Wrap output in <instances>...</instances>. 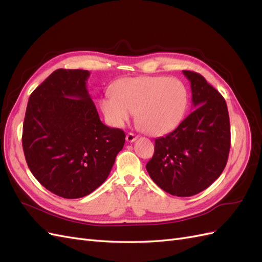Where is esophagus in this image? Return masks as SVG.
Here are the masks:
<instances>
[{
	"mask_svg": "<svg viewBox=\"0 0 262 262\" xmlns=\"http://www.w3.org/2000/svg\"><path fill=\"white\" fill-rule=\"evenodd\" d=\"M125 140H126V142H130V143H131V142H134V141L137 140V136H136V134H134V133H131V132H130V133L126 134Z\"/></svg>",
	"mask_w": 262,
	"mask_h": 262,
	"instance_id": "esophagus-1",
	"label": "esophagus"
}]
</instances>
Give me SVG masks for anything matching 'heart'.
I'll list each match as a JSON object with an SVG mask.
<instances>
[{"label":"heart","instance_id":"heart-1","mask_svg":"<svg viewBox=\"0 0 262 262\" xmlns=\"http://www.w3.org/2000/svg\"><path fill=\"white\" fill-rule=\"evenodd\" d=\"M189 105L186 85L166 76L126 77L113 86V94L99 99L105 120L121 128L136 112L142 130L150 136H164L184 120Z\"/></svg>","mask_w":262,"mask_h":262}]
</instances>
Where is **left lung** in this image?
<instances>
[{
    "mask_svg": "<svg viewBox=\"0 0 262 262\" xmlns=\"http://www.w3.org/2000/svg\"><path fill=\"white\" fill-rule=\"evenodd\" d=\"M182 73L190 82L193 110L172 132L155 140L146 170L164 191L191 196L211 186L224 170L231 125L223 96L199 73Z\"/></svg>",
    "mask_w": 262,
    "mask_h": 262,
    "instance_id": "1",
    "label": "left lung"
}]
</instances>
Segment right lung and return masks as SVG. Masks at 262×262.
<instances>
[{"label":"right lung","mask_w":262,"mask_h":262,"mask_svg":"<svg viewBox=\"0 0 262 262\" xmlns=\"http://www.w3.org/2000/svg\"><path fill=\"white\" fill-rule=\"evenodd\" d=\"M86 70L59 69L30 95L23 148L30 171L52 193L77 199L109 176L124 145L122 130L100 121Z\"/></svg>","instance_id":"add662e5"}]
</instances>
